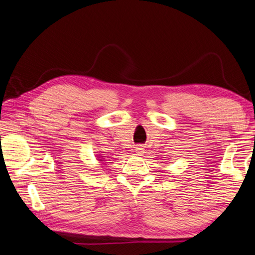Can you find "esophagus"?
<instances>
[{"mask_svg":"<svg viewBox=\"0 0 255 255\" xmlns=\"http://www.w3.org/2000/svg\"><path fill=\"white\" fill-rule=\"evenodd\" d=\"M135 151H136L137 155L141 156V155H142V153L144 152V149H143L142 147H137V148L135 149Z\"/></svg>","mask_w":255,"mask_h":255,"instance_id":"34e87169","label":"esophagus"}]
</instances>
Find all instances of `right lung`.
Segmentation results:
<instances>
[{
	"label": "right lung",
	"mask_w": 255,
	"mask_h": 255,
	"mask_svg": "<svg viewBox=\"0 0 255 255\" xmlns=\"http://www.w3.org/2000/svg\"><path fill=\"white\" fill-rule=\"evenodd\" d=\"M97 156H100V157H97V159L99 160V162H102V164H100V165H103L104 164V160H105V159H104V158H105V156H102V155H97Z\"/></svg>",
	"instance_id": "1"
}]
</instances>
